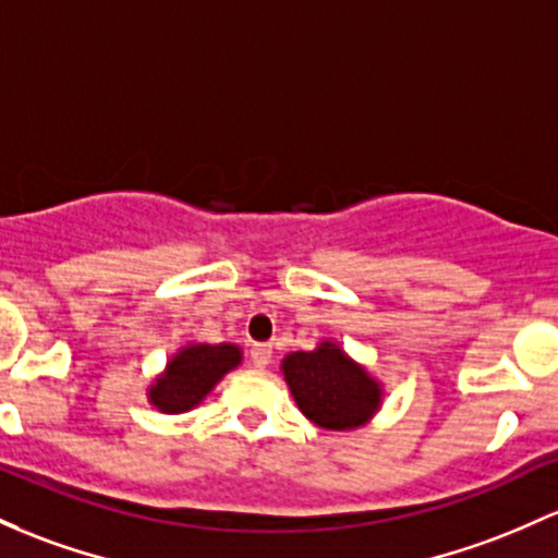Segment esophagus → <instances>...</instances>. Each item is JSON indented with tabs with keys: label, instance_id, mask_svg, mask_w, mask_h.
<instances>
[{
	"label": "esophagus",
	"instance_id": "esophagus-1",
	"mask_svg": "<svg viewBox=\"0 0 558 558\" xmlns=\"http://www.w3.org/2000/svg\"><path fill=\"white\" fill-rule=\"evenodd\" d=\"M251 363H254V368L265 371L269 363H272V347L269 344H254L251 347Z\"/></svg>",
	"mask_w": 558,
	"mask_h": 558
}]
</instances>
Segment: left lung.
I'll return each instance as SVG.
<instances>
[{
  "instance_id": "obj_1",
  "label": "left lung",
  "mask_w": 558,
  "mask_h": 558,
  "mask_svg": "<svg viewBox=\"0 0 558 558\" xmlns=\"http://www.w3.org/2000/svg\"><path fill=\"white\" fill-rule=\"evenodd\" d=\"M280 368L299 410L323 428H357L381 405V387L330 341L315 352H291Z\"/></svg>"
}]
</instances>
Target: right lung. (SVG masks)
<instances>
[{
    "mask_svg": "<svg viewBox=\"0 0 558 558\" xmlns=\"http://www.w3.org/2000/svg\"><path fill=\"white\" fill-rule=\"evenodd\" d=\"M241 363L235 344H193L171 357L167 373L156 378L148 397L161 413H182L198 405L225 373Z\"/></svg>",
    "mask_w": 558,
    "mask_h": 558,
    "instance_id": "1",
    "label": "right lung"
}]
</instances>
